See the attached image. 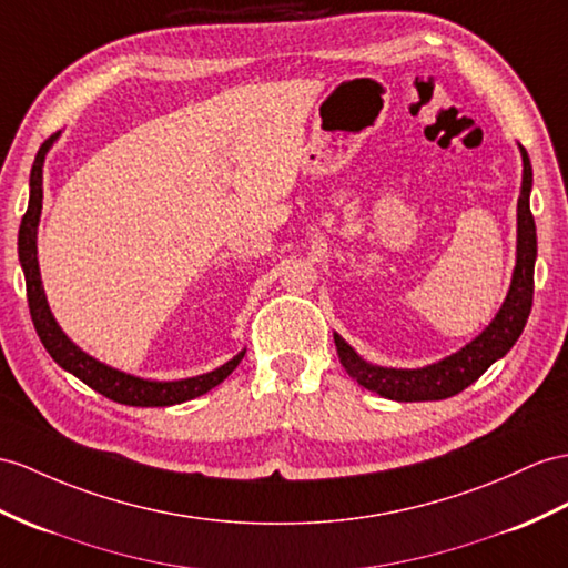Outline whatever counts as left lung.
<instances>
[{
    "label": "left lung",
    "instance_id": "1",
    "mask_svg": "<svg viewBox=\"0 0 568 568\" xmlns=\"http://www.w3.org/2000/svg\"><path fill=\"white\" fill-rule=\"evenodd\" d=\"M523 159V183L518 197V236H516V267L510 274L508 294L501 303L494 321L484 327L479 335L467 342L463 349L438 358V362L422 368H388L376 366L358 356L335 332V347L342 366L352 378L366 390L378 393L381 397L395 399V403H424V399H446L473 385L494 362H499L508 349L518 342L520 332L528 323L532 308L535 288V260H537V231L530 212V190H532V165L528 151L520 144Z\"/></svg>",
    "mask_w": 568,
    "mask_h": 568
}]
</instances>
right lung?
Masks as SVG:
<instances>
[{
  "mask_svg": "<svg viewBox=\"0 0 568 568\" xmlns=\"http://www.w3.org/2000/svg\"><path fill=\"white\" fill-rule=\"evenodd\" d=\"M58 142V134H52L43 146L38 149L33 169H31V195H29V210H26L19 229V262L26 276V294H29V308L40 342L48 349V354L58 362L64 371L72 373L79 381H84L89 388L95 393L105 395L108 399L130 407H171L195 399L204 393L231 376V371L241 364L245 356V349H241L236 356L229 358L224 366H219L210 373L180 381H151L142 376H132L120 368L108 366L99 358H93L84 349L74 344L64 335L60 323L54 321L50 311V303L43 288V280H40V265H38V224L40 212H43V165L48 151Z\"/></svg>",
  "mask_w": 568,
  "mask_h": 568,
  "instance_id": "right-lung-1",
  "label": "right lung"
}]
</instances>
